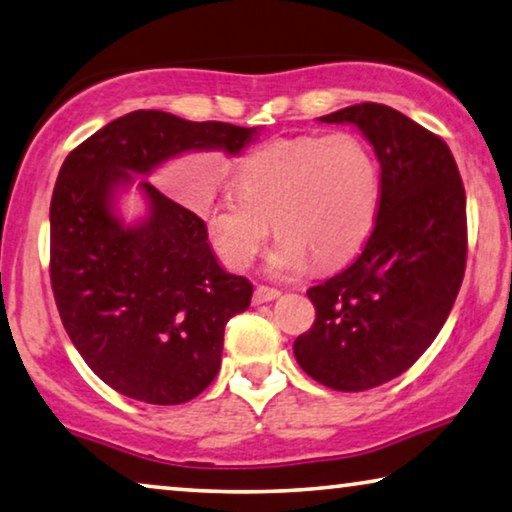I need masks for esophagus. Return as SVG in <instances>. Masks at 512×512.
I'll use <instances>...</instances> for the list:
<instances>
[{"label":"esophagus","instance_id":"1","mask_svg":"<svg viewBox=\"0 0 512 512\" xmlns=\"http://www.w3.org/2000/svg\"><path fill=\"white\" fill-rule=\"evenodd\" d=\"M278 296H280V289L259 285V287L255 289V294H253V303H255V305H262V303H269V300H275Z\"/></svg>","mask_w":512,"mask_h":512}]
</instances>
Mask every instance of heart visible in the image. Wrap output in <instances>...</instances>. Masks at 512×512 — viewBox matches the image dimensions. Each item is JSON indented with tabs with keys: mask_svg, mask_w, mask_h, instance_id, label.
<instances>
[{
	"mask_svg": "<svg viewBox=\"0 0 512 512\" xmlns=\"http://www.w3.org/2000/svg\"><path fill=\"white\" fill-rule=\"evenodd\" d=\"M234 189L202 212L207 239L227 269L246 271L255 262L271 221L280 237L271 273L303 271L312 259L319 269H332L369 239L380 205V168L355 134L296 136L250 152Z\"/></svg>",
	"mask_w": 512,
	"mask_h": 512,
	"instance_id": "1",
	"label": "heart"
}]
</instances>
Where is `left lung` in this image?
Returning <instances> with one entry per match:
<instances>
[{"instance_id": "8db88e82", "label": "left lung", "mask_w": 512, "mask_h": 512, "mask_svg": "<svg viewBox=\"0 0 512 512\" xmlns=\"http://www.w3.org/2000/svg\"><path fill=\"white\" fill-rule=\"evenodd\" d=\"M351 123L380 161V205L362 253L307 289L316 319L294 342L307 376L364 392L401 376L433 344L465 278L467 200L440 136L385 104L319 118Z\"/></svg>"}]
</instances>
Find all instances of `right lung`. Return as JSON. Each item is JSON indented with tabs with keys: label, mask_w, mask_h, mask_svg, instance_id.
I'll use <instances>...</instances> for the list:
<instances>
[{
	"label": "right lung",
	"mask_w": 512,
	"mask_h": 512,
	"mask_svg": "<svg viewBox=\"0 0 512 512\" xmlns=\"http://www.w3.org/2000/svg\"><path fill=\"white\" fill-rule=\"evenodd\" d=\"M255 127L132 111L77 145L50 205V280L63 328L104 383L129 399L177 405L221 369L225 323L253 285L218 266L205 221L143 180L150 216L125 227L118 186L189 150L239 154Z\"/></svg>",
	"instance_id": "obj_1"
}]
</instances>
